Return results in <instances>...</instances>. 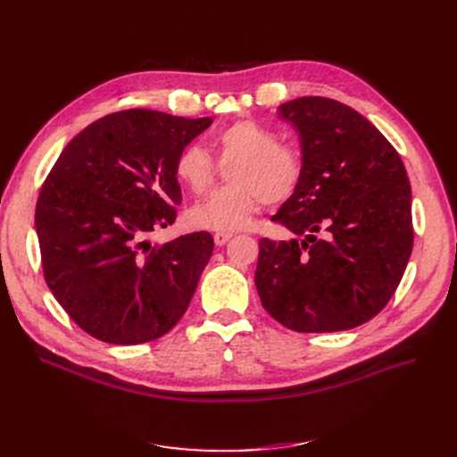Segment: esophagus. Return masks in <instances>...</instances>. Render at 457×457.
<instances>
[{
  "mask_svg": "<svg viewBox=\"0 0 457 457\" xmlns=\"http://www.w3.org/2000/svg\"><path fill=\"white\" fill-rule=\"evenodd\" d=\"M231 237H233V233H222V231L214 233V245H216V246H224Z\"/></svg>",
  "mask_w": 457,
  "mask_h": 457,
  "instance_id": "1",
  "label": "esophagus"
}]
</instances>
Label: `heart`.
<instances>
[{
    "instance_id": "heart-1",
    "label": "heart",
    "mask_w": 457,
    "mask_h": 457,
    "mask_svg": "<svg viewBox=\"0 0 457 457\" xmlns=\"http://www.w3.org/2000/svg\"><path fill=\"white\" fill-rule=\"evenodd\" d=\"M216 161L228 168L231 185L219 188L198 207L190 220L198 228L231 233L252 224L262 202L278 207L300 188L303 162L300 154L279 142V137L253 120H238L211 142ZM174 174L181 187L204 196L212 187L219 166L200 146H187L176 159Z\"/></svg>"
}]
</instances>
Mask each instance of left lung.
Listing matches in <instances>:
<instances>
[{
    "label": "left lung",
    "instance_id": "1",
    "mask_svg": "<svg viewBox=\"0 0 457 457\" xmlns=\"http://www.w3.org/2000/svg\"><path fill=\"white\" fill-rule=\"evenodd\" d=\"M278 112L300 135L303 178L272 220L303 238L259 241L261 303L300 333L361 326L393 298L413 250L403 162L341 102L303 96Z\"/></svg>",
    "mask_w": 457,
    "mask_h": 457
}]
</instances>
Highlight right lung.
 Masks as SVG:
<instances>
[{
  "label": "right lung",
  "instance_id": "obj_1",
  "mask_svg": "<svg viewBox=\"0 0 457 457\" xmlns=\"http://www.w3.org/2000/svg\"><path fill=\"white\" fill-rule=\"evenodd\" d=\"M211 122L118 111L71 138L47 174L35 209L44 279L94 339L150 343L185 315L212 237L150 245L148 235L176 222V159Z\"/></svg>",
  "mask_w": 457,
  "mask_h": 457
}]
</instances>
